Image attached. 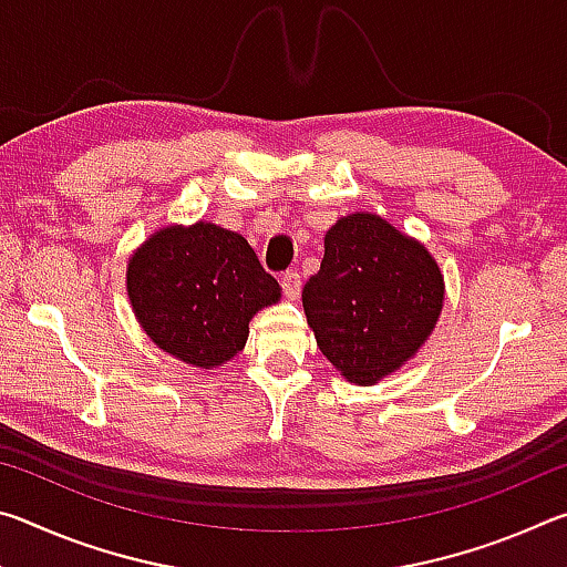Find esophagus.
Listing matches in <instances>:
<instances>
[{
	"label": "esophagus",
	"instance_id": "esophagus-1",
	"mask_svg": "<svg viewBox=\"0 0 567 567\" xmlns=\"http://www.w3.org/2000/svg\"><path fill=\"white\" fill-rule=\"evenodd\" d=\"M280 285H282V292H285L287 297H290V300H297V297H300L302 280H300V275H297L295 270L285 272V275L280 277Z\"/></svg>",
	"mask_w": 567,
	"mask_h": 567
}]
</instances>
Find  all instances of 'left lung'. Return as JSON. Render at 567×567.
I'll list each match as a JSON object with an SVG mask.
<instances>
[{
  "mask_svg": "<svg viewBox=\"0 0 567 567\" xmlns=\"http://www.w3.org/2000/svg\"><path fill=\"white\" fill-rule=\"evenodd\" d=\"M443 275L430 252L378 215L338 219L302 307L315 340L354 385H372L420 350L443 310Z\"/></svg>",
  "mask_w": 567,
  "mask_h": 567,
  "instance_id": "left-lung-1",
  "label": "left lung"
}]
</instances>
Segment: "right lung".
<instances>
[{
	"label": "right lung",
	"mask_w": 567,
	"mask_h": 567,
	"mask_svg": "<svg viewBox=\"0 0 567 567\" xmlns=\"http://www.w3.org/2000/svg\"><path fill=\"white\" fill-rule=\"evenodd\" d=\"M127 292L152 342L205 370L233 360L252 315L280 300L247 239L209 223L152 235L130 260Z\"/></svg>",
	"instance_id": "right-lung-1"
}]
</instances>
